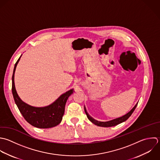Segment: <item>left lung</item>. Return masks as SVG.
<instances>
[{"label": "left lung", "instance_id": "1", "mask_svg": "<svg viewBox=\"0 0 160 160\" xmlns=\"http://www.w3.org/2000/svg\"><path fill=\"white\" fill-rule=\"evenodd\" d=\"M138 105V103L135 105V107L128 112L127 113V114H125V115L121 117H119V118H115V119H113V120H110V121H108V122H98L95 119H93L92 117H90L88 113H87V110L85 108V107H84L85 108V113L87 116V118H88V120L92 122L93 123V124L98 126V127H113V126H116L125 121H126L131 115L133 113V112H134V110H135L137 106Z\"/></svg>", "mask_w": 160, "mask_h": 160}]
</instances>
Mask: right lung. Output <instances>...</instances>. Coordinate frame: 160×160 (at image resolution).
Segmentation results:
<instances>
[{"instance_id": "obj_1", "label": "right lung", "mask_w": 160, "mask_h": 160, "mask_svg": "<svg viewBox=\"0 0 160 160\" xmlns=\"http://www.w3.org/2000/svg\"><path fill=\"white\" fill-rule=\"evenodd\" d=\"M21 56L15 64L12 78V91L15 104L23 118L31 125L38 128L54 127L62 122L66 102L68 98L73 93L74 90L72 88L62 94L55 102L48 106L35 107L25 103L18 97L14 83V74L16 67Z\"/></svg>"}]
</instances>
